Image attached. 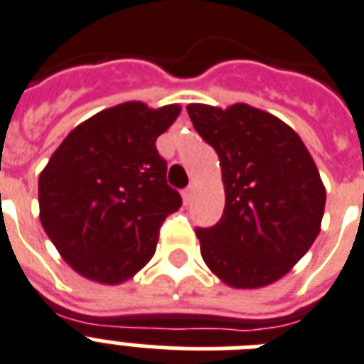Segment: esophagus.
<instances>
[{
  "mask_svg": "<svg viewBox=\"0 0 364 364\" xmlns=\"http://www.w3.org/2000/svg\"><path fill=\"white\" fill-rule=\"evenodd\" d=\"M192 194H194V188H192V187L185 188V191H183V202H185V203L191 202Z\"/></svg>",
  "mask_w": 364,
  "mask_h": 364,
  "instance_id": "34e87169",
  "label": "esophagus"
}]
</instances>
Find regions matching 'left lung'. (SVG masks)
Returning a JSON list of instances; mask_svg holds the SVG:
<instances>
[{
  "instance_id": "left-lung-1",
  "label": "left lung",
  "mask_w": 364,
  "mask_h": 364,
  "mask_svg": "<svg viewBox=\"0 0 364 364\" xmlns=\"http://www.w3.org/2000/svg\"><path fill=\"white\" fill-rule=\"evenodd\" d=\"M198 134L223 170V218L198 228L200 252L232 288H264L282 279L318 237L326 187L299 134L284 121L237 102L226 110L188 105Z\"/></svg>"
}]
</instances>
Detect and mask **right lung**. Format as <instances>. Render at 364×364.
Wrapping results in <instances>:
<instances>
[{
  "label": "right lung",
  "instance_id": "right-lung-1",
  "mask_svg": "<svg viewBox=\"0 0 364 364\" xmlns=\"http://www.w3.org/2000/svg\"><path fill=\"white\" fill-rule=\"evenodd\" d=\"M179 114V105L140 100L106 108L73 129L41 172V224L87 280L132 279L153 258L164 218L181 208L155 146Z\"/></svg>",
  "mask_w": 364,
  "mask_h": 364
}]
</instances>
